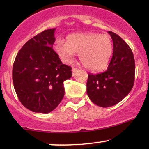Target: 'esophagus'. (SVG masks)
I'll list each match as a JSON object with an SVG mask.
<instances>
[{
    "mask_svg": "<svg viewBox=\"0 0 149 149\" xmlns=\"http://www.w3.org/2000/svg\"><path fill=\"white\" fill-rule=\"evenodd\" d=\"M78 71H79V69H76V68H73L72 69V76H74L75 75H76V73L78 72Z\"/></svg>",
    "mask_w": 149,
    "mask_h": 149,
    "instance_id": "1",
    "label": "esophagus"
}]
</instances>
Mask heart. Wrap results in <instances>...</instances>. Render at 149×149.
I'll list each match as a JSON object with an SVG mask.
<instances>
[{
	"label": "heart",
	"mask_w": 149,
	"mask_h": 149,
	"mask_svg": "<svg viewBox=\"0 0 149 149\" xmlns=\"http://www.w3.org/2000/svg\"><path fill=\"white\" fill-rule=\"evenodd\" d=\"M53 48L64 63H71L77 53L86 69L100 71L109 64L113 53V42L110 36L101 33H73L66 37V42L57 40Z\"/></svg>",
	"instance_id": "b5f03b06"
}]
</instances>
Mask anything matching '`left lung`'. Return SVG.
I'll list each match as a JSON object with an SVG mask.
<instances>
[{
	"mask_svg": "<svg viewBox=\"0 0 149 149\" xmlns=\"http://www.w3.org/2000/svg\"><path fill=\"white\" fill-rule=\"evenodd\" d=\"M110 34L113 44V56L107 70L96 75L89 73L87 93L90 100L101 107H109L122 101L132 89L135 62L130 47L118 35Z\"/></svg>",
	"mask_w": 149,
	"mask_h": 149,
	"instance_id": "1",
	"label": "left lung"
}]
</instances>
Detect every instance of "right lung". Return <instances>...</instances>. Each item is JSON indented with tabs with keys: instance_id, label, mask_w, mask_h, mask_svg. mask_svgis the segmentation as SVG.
Here are the masks:
<instances>
[{
	"instance_id": "right-lung-1",
	"label": "right lung",
	"mask_w": 149,
	"mask_h": 149,
	"mask_svg": "<svg viewBox=\"0 0 149 149\" xmlns=\"http://www.w3.org/2000/svg\"><path fill=\"white\" fill-rule=\"evenodd\" d=\"M55 29L31 38L19 51L13 64V80L19 100L29 110L47 113L64 95V81L72 76L52 49Z\"/></svg>"
}]
</instances>
